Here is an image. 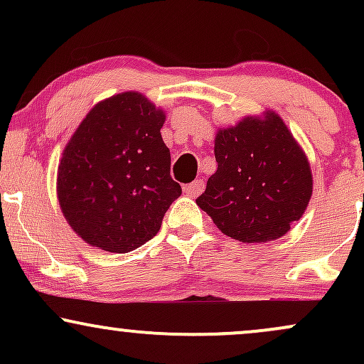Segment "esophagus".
<instances>
[{
    "instance_id": "34e87169",
    "label": "esophagus",
    "mask_w": 364,
    "mask_h": 364,
    "mask_svg": "<svg viewBox=\"0 0 364 364\" xmlns=\"http://www.w3.org/2000/svg\"><path fill=\"white\" fill-rule=\"evenodd\" d=\"M203 186H205V183H203L202 179H195V181L183 186V191H185L188 196H198L203 191Z\"/></svg>"
}]
</instances>
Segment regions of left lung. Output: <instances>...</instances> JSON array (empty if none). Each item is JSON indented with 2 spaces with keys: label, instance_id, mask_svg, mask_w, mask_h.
Listing matches in <instances>:
<instances>
[{
  "label": "left lung",
  "instance_id": "1",
  "mask_svg": "<svg viewBox=\"0 0 364 364\" xmlns=\"http://www.w3.org/2000/svg\"><path fill=\"white\" fill-rule=\"evenodd\" d=\"M214 154L217 171L196 205L225 236L265 243L304 214L313 191L310 162L274 111L219 129Z\"/></svg>",
  "mask_w": 364,
  "mask_h": 364
}]
</instances>
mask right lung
<instances>
[{"mask_svg":"<svg viewBox=\"0 0 364 364\" xmlns=\"http://www.w3.org/2000/svg\"><path fill=\"white\" fill-rule=\"evenodd\" d=\"M164 121L145 95L123 92L95 104L73 133L58 168V200L83 241L128 253L157 235L181 195L161 136Z\"/></svg>","mask_w":364,"mask_h":364,"instance_id":"right-lung-1","label":"right lung"}]
</instances>
